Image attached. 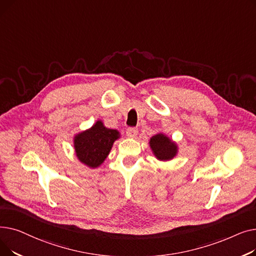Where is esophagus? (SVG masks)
Segmentation results:
<instances>
[{
	"instance_id": "1",
	"label": "esophagus",
	"mask_w": 256,
	"mask_h": 256,
	"mask_svg": "<svg viewBox=\"0 0 256 256\" xmlns=\"http://www.w3.org/2000/svg\"><path fill=\"white\" fill-rule=\"evenodd\" d=\"M138 135V128H126V136L130 138H135Z\"/></svg>"
}]
</instances>
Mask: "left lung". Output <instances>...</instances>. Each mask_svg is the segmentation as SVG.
<instances>
[{"label":"left lung","mask_w":256,"mask_h":256,"mask_svg":"<svg viewBox=\"0 0 256 256\" xmlns=\"http://www.w3.org/2000/svg\"><path fill=\"white\" fill-rule=\"evenodd\" d=\"M150 144L154 156L160 160H169L178 154L176 144L163 134H158L152 137Z\"/></svg>","instance_id":"1"}]
</instances>
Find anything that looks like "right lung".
I'll return each mask as SVG.
<instances>
[{
  "mask_svg": "<svg viewBox=\"0 0 256 256\" xmlns=\"http://www.w3.org/2000/svg\"><path fill=\"white\" fill-rule=\"evenodd\" d=\"M119 138V132L106 128L100 120L91 128L74 137V150L80 162L90 168H98L109 154L113 143Z\"/></svg>",
  "mask_w": 256,
  "mask_h": 256,
  "instance_id": "1",
  "label": "right lung"
}]
</instances>
